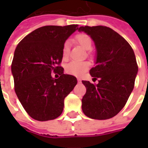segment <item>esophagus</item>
I'll list each match as a JSON object with an SVG mask.
<instances>
[{"mask_svg": "<svg viewBox=\"0 0 148 148\" xmlns=\"http://www.w3.org/2000/svg\"><path fill=\"white\" fill-rule=\"evenodd\" d=\"M77 81H78V83H81V79L80 78H77Z\"/></svg>", "mask_w": 148, "mask_h": 148, "instance_id": "esophagus-1", "label": "esophagus"}]
</instances>
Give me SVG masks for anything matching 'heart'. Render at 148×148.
I'll return each mask as SVG.
<instances>
[{"mask_svg": "<svg viewBox=\"0 0 148 148\" xmlns=\"http://www.w3.org/2000/svg\"><path fill=\"white\" fill-rule=\"evenodd\" d=\"M75 40L84 49L90 51L92 48V40L89 35L86 34H79L75 37ZM70 41L66 40L63 45L62 58L63 60H67L69 57ZM90 64L88 61H71L65 65V71L69 74L74 76H81L89 68Z\"/></svg>", "mask_w": 148, "mask_h": 148, "instance_id": "1", "label": "heart"}]
</instances>
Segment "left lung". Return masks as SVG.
I'll list each match as a JSON object with an SVG mask.
<instances>
[{"mask_svg":"<svg viewBox=\"0 0 148 148\" xmlns=\"http://www.w3.org/2000/svg\"><path fill=\"white\" fill-rule=\"evenodd\" d=\"M95 42L97 56L90 74L98 84L82 81L87 91L82 110L87 117L107 120L114 117L126 104L138 71L134 52L123 37L105 26L80 27Z\"/></svg>","mask_w":148,"mask_h":148,"instance_id":"1","label":"left lung"}]
</instances>
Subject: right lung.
Wrapping results in <instances>:
<instances>
[{
    "mask_svg": "<svg viewBox=\"0 0 148 148\" xmlns=\"http://www.w3.org/2000/svg\"><path fill=\"white\" fill-rule=\"evenodd\" d=\"M78 28L77 24L41 27L17 45L11 64L14 90L33 119L46 121L59 117L64 98L77 83L75 77L64 74L59 64L63 45ZM52 71L60 77L53 79Z\"/></svg>",
    "mask_w": 148,
    "mask_h": 148,
    "instance_id": "right-lung-1",
    "label": "right lung"
}]
</instances>
